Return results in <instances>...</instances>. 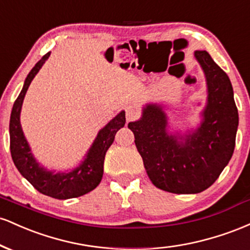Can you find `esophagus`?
Segmentation results:
<instances>
[{
  "instance_id": "34e87169",
  "label": "esophagus",
  "mask_w": 250,
  "mask_h": 250,
  "mask_svg": "<svg viewBox=\"0 0 250 250\" xmlns=\"http://www.w3.org/2000/svg\"><path fill=\"white\" fill-rule=\"evenodd\" d=\"M140 115L139 110L135 108H131V107H128L125 108V119H127V121H133V120L136 119L137 116Z\"/></svg>"
}]
</instances>
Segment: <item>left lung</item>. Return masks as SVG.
<instances>
[{
  "label": "left lung",
  "mask_w": 250,
  "mask_h": 250,
  "mask_svg": "<svg viewBox=\"0 0 250 250\" xmlns=\"http://www.w3.org/2000/svg\"><path fill=\"white\" fill-rule=\"evenodd\" d=\"M207 82V103L197 127L169 131L165 107L147 103L141 119L129 122L135 145L155 187L174 194H197L210 187L230 161L239 113L230 80L206 50H196Z\"/></svg>",
  "instance_id": "1"
}]
</instances>
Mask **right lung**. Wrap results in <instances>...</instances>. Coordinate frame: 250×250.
I'll list each match as a JSON object with an SVG mask.
<instances>
[{
	"mask_svg": "<svg viewBox=\"0 0 250 250\" xmlns=\"http://www.w3.org/2000/svg\"><path fill=\"white\" fill-rule=\"evenodd\" d=\"M50 56L49 53L36 63L25 79L23 88L11 109L9 135L10 153L14 165L25 180L29 181L40 193L59 200L73 199L89 193L101 182L103 176V163L108 148L113 145L115 134L125 127V113L120 111L107 125L97 133L93 145L85 154L84 159L75 168L67 171L49 170L44 168L35 159L31 148L22 130L20 115L22 104L31 81L39 73L42 65Z\"/></svg>",
	"mask_w": 250,
	"mask_h": 250,
	"instance_id": "obj_1",
	"label": "right lung"
}]
</instances>
